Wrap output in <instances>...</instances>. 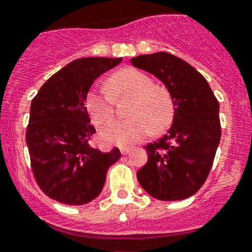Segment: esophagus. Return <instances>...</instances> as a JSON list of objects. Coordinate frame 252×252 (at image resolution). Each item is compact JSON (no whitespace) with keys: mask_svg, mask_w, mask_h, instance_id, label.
<instances>
[{"mask_svg":"<svg viewBox=\"0 0 252 252\" xmlns=\"http://www.w3.org/2000/svg\"><path fill=\"white\" fill-rule=\"evenodd\" d=\"M130 150H132V148H124V146H122V148H120V153H122L123 156H126V154H129Z\"/></svg>","mask_w":252,"mask_h":252,"instance_id":"obj_1","label":"esophagus"}]
</instances>
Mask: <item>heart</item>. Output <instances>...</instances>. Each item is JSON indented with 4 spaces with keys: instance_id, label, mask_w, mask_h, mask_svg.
Listing matches in <instances>:
<instances>
[{
    "instance_id": "heart-1",
    "label": "heart",
    "mask_w": 252,
    "mask_h": 252,
    "mask_svg": "<svg viewBox=\"0 0 252 252\" xmlns=\"http://www.w3.org/2000/svg\"><path fill=\"white\" fill-rule=\"evenodd\" d=\"M130 96L128 120H112L100 128V138L110 145H132L150 130H165L174 116V102L165 87L156 86L148 74L128 68L115 73L106 87H93L86 96V108L95 124H103L114 115V98Z\"/></svg>"
}]
</instances>
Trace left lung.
<instances>
[{
  "label": "left lung",
  "mask_w": 252,
  "mask_h": 252,
  "mask_svg": "<svg viewBox=\"0 0 252 252\" xmlns=\"http://www.w3.org/2000/svg\"><path fill=\"white\" fill-rule=\"evenodd\" d=\"M130 64L161 81L174 102L167 133L145 146L148 162L137 171L138 183L154 199H187L199 191L213 165L221 138L219 100L207 80L174 55H141Z\"/></svg>",
  "instance_id": "1"
}]
</instances>
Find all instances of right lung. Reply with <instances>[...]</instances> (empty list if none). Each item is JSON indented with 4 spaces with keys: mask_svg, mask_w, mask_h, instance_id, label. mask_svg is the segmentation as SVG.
<instances>
[{
    "mask_svg": "<svg viewBox=\"0 0 252 252\" xmlns=\"http://www.w3.org/2000/svg\"><path fill=\"white\" fill-rule=\"evenodd\" d=\"M123 61L85 57L55 73L31 102L26 132L31 167L39 187L59 203L82 205L102 192L108 168L119 161L90 146L95 128L87 114L86 96L99 76Z\"/></svg>",
    "mask_w": 252,
    "mask_h": 252,
    "instance_id": "right-lung-1",
    "label": "right lung"
}]
</instances>
